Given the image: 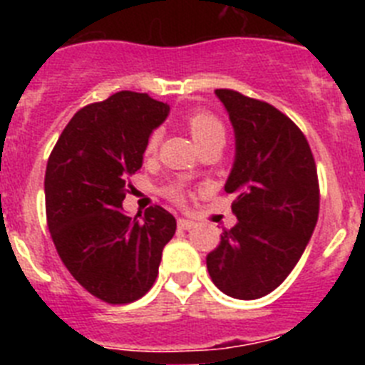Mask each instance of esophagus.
Instances as JSON below:
<instances>
[{
	"label": "esophagus",
	"instance_id": "1",
	"mask_svg": "<svg viewBox=\"0 0 365 365\" xmlns=\"http://www.w3.org/2000/svg\"><path fill=\"white\" fill-rule=\"evenodd\" d=\"M177 227L180 228V230H190V228L195 227V222L190 221V219H185V217H179L177 219Z\"/></svg>",
	"mask_w": 365,
	"mask_h": 365
}]
</instances>
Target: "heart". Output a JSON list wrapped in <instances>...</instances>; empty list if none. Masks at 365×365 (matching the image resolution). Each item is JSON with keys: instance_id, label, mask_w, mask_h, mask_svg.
I'll return each instance as SVG.
<instances>
[{"instance_id": "b5f03b06", "label": "heart", "mask_w": 365, "mask_h": 365, "mask_svg": "<svg viewBox=\"0 0 365 365\" xmlns=\"http://www.w3.org/2000/svg\"><path fill=\"white\" fill-rule=\"evenodd\" d=\"M185 122L188 125L193 140L197 143L199 148L202 144L210 143V140H225V125H222L221 118L217 115H214L212 111H208V109H192V111L186 113ZM159 140L160 131H151L146 140V146H144V153H153L157 150V146H159ZM164 195L168 199H172L173 202H182V199H185V188L179 182H173V185H168L164 188Z\"/></svg>"}]
</instances>
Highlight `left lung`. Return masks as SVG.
<instances>
[{"label": "left lung", "mask_w": 365, "mask_h": 365, "mask_svg": "<svg viewBox=\"0 0 365 365\" xmlns=\"http://www.w3.org/2000/svg\"><path fill=\"white\" fill-rule=\"evenodd\" d=\"M235 131V163L225 192L234 193L232 228H222L206 267L219 291L237 299L272 292L291 274L320 212V185L307 138L263 100L215 89Z\"/></svg>", "instance_id": "left-lung-1"}]
</instances>
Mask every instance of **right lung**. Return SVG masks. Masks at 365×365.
Here are the masks:
<instances>
[{
	"instance_id": "add662e5",
	"label": "right lung",
	"mask_w": 365,
	"mask_h": 365,
	"mask_svg": "<svg viewBox=\"0 0 365 365\" xmlns=\"http://www.w3.org/2000/svg\"><path fill=\"white\" fill-rule=\"evenodd\" d=\"M168 113L148 93L118 91L74 113L47 160L45 212L58 256L87 292L111 305L150 291L175 234L163 206L143 217L122 212L148 137Z\"/></svg>"
}]
</instances>
